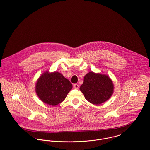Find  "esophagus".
Instances as JSON below:
<instances>
[{"instance_id":"34e87169","label":"esophagus","mask_w":150,"mask_h":150,"mask_svg":"<svg viewBox=\"0 0 150 150\" xmlns=\"http://www.w3.org/2000/svg\"><path fill=\"white\" fill-rule=\"evenodd\" d=\"M74 87L75 88V89H78L79 88V85L78 84H74Z\"/></svg>"}]
</instances>
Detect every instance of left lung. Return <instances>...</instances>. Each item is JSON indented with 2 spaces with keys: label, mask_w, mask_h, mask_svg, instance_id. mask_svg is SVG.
I'll return each mask as SVG.
<instances>
[{
  "label": "left lung",
  "mask_w": 150,
  "mask_h": 150,
  "mask_svg": "<svg viewBox=\"0 0 150 150\" xmlns=\"http://www.w3.org/2000/svg\"><path fill=\"white\" fill-rule=\"evenodd\" d=\"M113 84L105 75L90 72L84 77L80 87L85 98L94 105H100L109 99L113 93Z\"/></svg>",
  "instance_id": "obj_1"
}]
</instances>
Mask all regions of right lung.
<instances>
[{"label": "right lung", "mask_w": 150, "mask_h": 150, "mask_svg": "<svg viewBox=\"0 0 150 150\" xmlns=\"http://www.w3.org/2000/svg\"><path fill=\"white\" fill-rule=\"evenodd\" d=\"M72 85L57 72H45L36 83L35 91L40 100L45 103L56 106L65 100Z\"/></svg>", "instance_id": "add662e5"}]
</instances>
